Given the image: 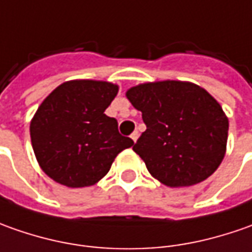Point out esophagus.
<instances>
[{"instance_id":"34e87169","label":"esophagus","mask_w":252,"mask_h":252,"mask_svg":"<svg viewBox=\"0 0 252 252\" xmlns=\"http://www.w3.org/2000/svg\"><path fill=\"white\" fill-rule=\"evenodd\" d=\"M138 136H139V132H138V131H134V132L131 134V139H132L134 142H136V139H138Z\"/></svg>"}]
</instances>
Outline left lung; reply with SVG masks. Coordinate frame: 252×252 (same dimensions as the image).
<instances>
[{
  "mask_svg": "<svg viewBox=\"0 0 252 252\" xmlns=\"http://www.w3.org/2000/svg\"><path fill=\"white\" fill-rule=\"evenodd\" d=\"M126 97L142 113L146 131L134 145L153 177L169 187L198 184L224 158L229 120L198 85L180 81L143 83Z\"/></svg>",
  "mask_w": 252,
  "mask_h": 252,
  "instance_id": "1",
  "label": "left lung"
}]
</instances>
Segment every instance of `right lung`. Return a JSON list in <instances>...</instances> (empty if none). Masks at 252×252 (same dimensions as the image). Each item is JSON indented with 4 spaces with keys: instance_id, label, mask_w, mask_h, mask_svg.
Segmentation results:
<instances>
[{
    "instance_id": "add662e5",
    "label": "right lung",
    "mask_w": 252,
    "mask_h": 252,
    "mask_svg": "<svg viewBox=\"0 0 252 252\" xmlns=\"http://www.w3.org/2000/svg\"><path fill=\"white\" fill-rule=\"evenodd\" d=\"M117 85L69 81L40 104L31 123V139L40 167L54 181L71 188L97 183L118 153L134 141L118 132L116 118L104 110Z\"/></svg>"
}]
</instances>
